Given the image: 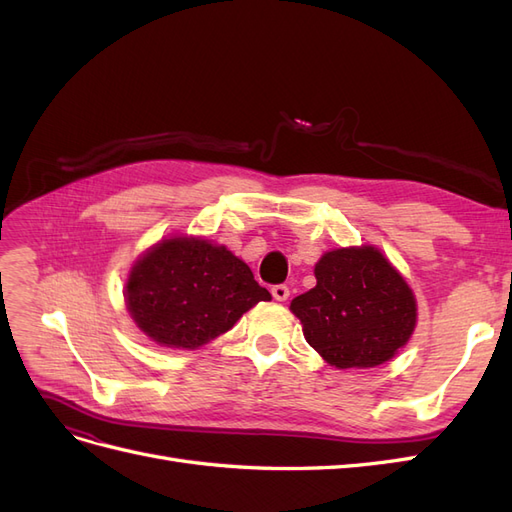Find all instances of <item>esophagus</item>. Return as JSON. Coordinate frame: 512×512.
Here are the masks:
<instances>
[{"mask_svg":"<svg viewBox=\"0 0 512 512\" xmlns=\"http://www.w3.org/2000/svg\"><path fill=\"white\" fill-rule=\"evenodd\" d=\"M271 294H273L275 301H286L290 297V288L286 284H277V286L271 288Z\"/></svg>","mask_w":512,"mask_h":512,"instance_id":"esophagus-1","label":"esophagus"}]
</instances>
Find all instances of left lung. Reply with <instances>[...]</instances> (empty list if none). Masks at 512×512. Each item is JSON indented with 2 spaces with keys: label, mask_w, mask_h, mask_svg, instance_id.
<instances>
[{
  "label": "left lung",
  "mask_w": 512,
  "mask_h": 512,
  "mask_svg": "<svg viewBox=\"0 0 512 512\" xmlns=\"http://www.w3.org/2000/svg\"><path fill=\"white\" fill-rule=\"evenodd\" d=\"M316 286L290 303L303 335L337 369L391 361L416 327V299L374 245L339 247L316 262Z\"/></svg>",
  "instance_id": "1"
}]
</instances>
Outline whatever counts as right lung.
<instances>
[{
    "label": "right lung",
    "mask_w": 512,
    "mask_h": 512,
    "mask_svg": "<svg viewBox=\"0 0 512 512\" xmlns=\"http://www.w3.org/2000/svg\"><path fill=\"white\" fill-rule=\"evenodd\" d=\"M260 301H271L252 269L224 245L170 237L134 262L126 305L136 327L168 348L194 350L220 337Z\"/></svg>",
    "instance_id": "obj_1"
}]
</instances>
